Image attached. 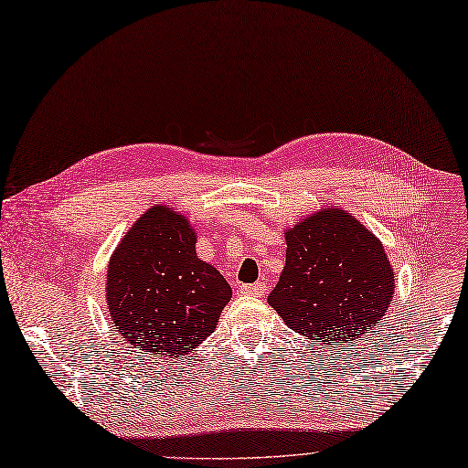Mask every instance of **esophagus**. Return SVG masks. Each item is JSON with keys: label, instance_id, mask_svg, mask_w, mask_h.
Returning a JSON list of instances; mask_svg holds the SVG:
<instances>
[{"label": "esophagus", "instance_id": "1", "mask_svg": "<svg viewBox=\"0 0 468 468\" xmlns=\"http://www.w3.org/2000/svg\"><path fill=\"white\" fill-rule=\"evenodd\" d=\"M240 293L243 295H254V297H261L266 293V283L264 282H256V283H245L240 285Z\"/></svg>", "mask_w": 468, "mask_h": 468}]
</instances>
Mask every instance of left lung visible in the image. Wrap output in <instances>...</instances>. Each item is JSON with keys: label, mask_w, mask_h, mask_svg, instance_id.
Segmentation results:
<instances>
[{"label": "left lung", "mask_w": 468, "mask_h": 468, "mask_svg": "<svg viewBox=\"0 0 468 468\" xmlns=\"http://www.w3.org/2000/svg\"><path fill=\"white\" fill-rule=\"evenodd\" d=\"M285 243L283 272L268 303L295 333L321 344L350 342L383 319L395 272L357 219L326 207L285 233Z\"/></svg>", "instance_id": "left-lung-1"}]
</instances>
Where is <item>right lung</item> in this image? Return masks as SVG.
Returning <instances> with one entry per match:
<instances>
[{
	"instance_id": "obj_1",
	"label": "right lung",
	"mask_w": 468,
	"mask_h": 468,
	"mask_svg": "<svg viewBox=\"0 0 468 468\" xmlns=\"http://www.w3.org/2000/svg\"><path fill=\"white\" fill-rule=\"evenodd\" d=\"M231 288L196 256L188 221L154 206L133 223L111 259V319L132 346L149 356L183 357L214 333Z\"/></svg>"
}]
</instances>
